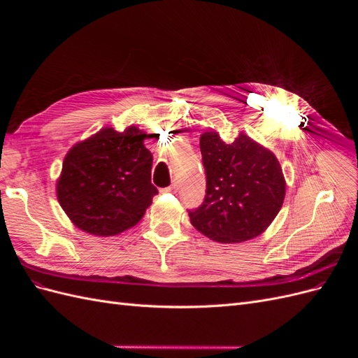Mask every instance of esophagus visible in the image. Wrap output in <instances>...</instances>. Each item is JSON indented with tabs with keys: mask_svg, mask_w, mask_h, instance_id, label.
<instances>
[{
	"mask_svg": "<svg viewBox=\"0 0 358 358\" xmlns=\"http://www.w3.org/2000/svg\"><path fill=\"white\" fill-rule=\"evenodd\" d=\"M176 189H178V182H173L170 187L162 189V192H173V191H176Z\"/></svg>",
	"mask_w": 358,
	"mask_h": 358,
	"instance_id": "1",
	"label": "esophagus"
}]
</instances>
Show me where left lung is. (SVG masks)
<instances>
[{"label": "left lung", "mask_w": 358, "mask_h": 358, "mask_svg": "<svg viewBox=\"0 0 358 358\" xmlns=\"http://www.w3.org/2000/svg\"><path fill=\"white\" fill-rule=\"evenodd\" d=\"M206 196L189 210L191 224L220 243H241L264 233L285 199L282 167L273 152L241 133L225 143L216 131L200 137Z\"/></svg>", "instance_id": "8db88e82"}]
</instances>
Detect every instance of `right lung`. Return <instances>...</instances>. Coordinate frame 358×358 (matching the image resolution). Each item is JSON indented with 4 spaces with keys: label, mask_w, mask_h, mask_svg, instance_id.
<instances>
[{
    "label": "right lung",
    "mask_w": 358,
    "mask_h": 358,
    "mask_svg": "<svg viewBox=\"0 0 358 358\" xmlns=\"http://www.w3.org/2000/svg\"><path fill=\"white\" fill-rule=\"evenodd\" d=\"M142 129L106 127L76 143L64 158L57 196L78 229L94 236H115L134 227L158 189L150 182L152 154Z\"/></svg>",
    "instance_id": "add662e5"
}]
</instances>
